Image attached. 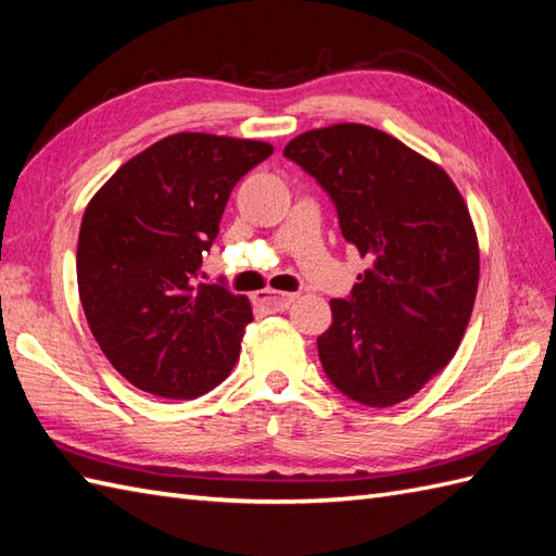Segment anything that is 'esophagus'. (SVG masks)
<instances>
[{
    "mask_svg": "<svg viewBox=\"0 0 556 556\" xmlns=\"http://www.w3.org/2000/svg\"><path fill=\"white\" fill-rule=\"evenodd\" d=\"M293 301H296V293H287V291H271V289L260 291L257 296H255V303L260 305V308L271 311V313L287 311Z\"/></svg>",
    "mask_w": 556,
    "mask_h": 556,
    "instance_id": "1",
    "label": "esophagus"
}]
</instances>
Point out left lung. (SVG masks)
Segmentation results:
<instances>
[{
	"mask_svg": "<svg viewBox=\"0 0 556 556\" xmlns=\"http://www.w3.org/2000/svg\"><path fill=\"white\" fill-rule=\"evenodd\" d=\"M285 155L334 200L344 239L370 257L351 299H332L317 353L341 394L387 408L440 375L473 313L480 248L440 164L365 124L313 128Z\"/></svg>",
	"mask_w": 556,
	"mask_h": 556,
	"instance_id": "obj_1",
	"label": "left lung"
}]
</instances>
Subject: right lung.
<instances>
[{"label":"right lung","mask_w":556,"mask_h":556,"mask_svg":"<svg viewBox=\"0 0 556 556\" xmlns=\"http://www.w3.org/2000/svg\"><path fill=\"white\" fill-rule=\"evenodd\" d=\"M271 152L265 140L174 134L90 198L78 296L102 353L134 387L195 399L233 370L251 301L198 279L233 186Z\"/></svg>","instance_id":"obj_1"}]
</instances>
